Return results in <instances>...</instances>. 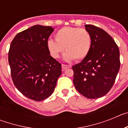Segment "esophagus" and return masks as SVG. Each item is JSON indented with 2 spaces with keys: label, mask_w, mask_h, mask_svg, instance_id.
<instances>
[{
  "label": "esophagus",
  "mask_w": 128,
  "mask_h": 128,
  "mask_svg": "<svg viewBox=\"0 0 128 128\" xmlns=\"http://www.w3.org/2000/svg\"><path fill=\"white\" fill-rule=\"evenodd\" d=\"M62 70H64L66 69V68H68L70 67V65H64V64H62Z\"/></svg>",
  "instance_id": "obj_1"
}]
</instances>
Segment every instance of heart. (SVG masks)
<instances>
[{"instance_id":"obj_1","label":"heart","mask_w":128,"mask_h":128,"mask_svg":"<svg viewBox=\"0 0 128 128\" xmlns=\"http://www.w3.org/2000/svg\"><path fill=\"white\" fill-rule=\"evenodd\" d=\"M56 40L49 39L47 46L50 55L58 58L65 48L63 60L69 62L82 60L88 55L92 47V37L90 32L84 29L64 27L55 34Z\"/></svg>"}]
</instances>
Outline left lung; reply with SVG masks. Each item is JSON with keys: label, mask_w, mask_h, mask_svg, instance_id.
I'll list each match as a JSON object with an SVG mask.
<instances>
[{"label": "left lung", "mask_w": 128, "mask_h": 128, "mask_svg": "<svg viewBox=\"0 0 128 128\" xmlns=\"http://www.w3.org/2000/svg\"><path fill=\"white\" fill-rule=\"evenodd\" d=\"M92 37L88 55L81 63L72 66L74 86L88 99L101 98L115 82L120 68V52L112 37L103 29L85 25Z\"/></svg>", "instance_id": "obj_1"}]
</instances>
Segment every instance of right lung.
Instances as JSON below:
<instances>
[{"label":"right lung","instance_id":"add662e5","mask_svg":"<svg viewBox=\"0 0 128 128\" xmlns=\"http://www.w3.org/2000/svg\"><path fill=\"white\" fill-rule=\"evenodd\" d=\"M54 29L35 25L16 35L10 46L8 62L16 88L36 101L54 92L62 74V65L50 55L47 43Z\"/></svg>","mask_w":128,"mask_h":128}]
</instances>
